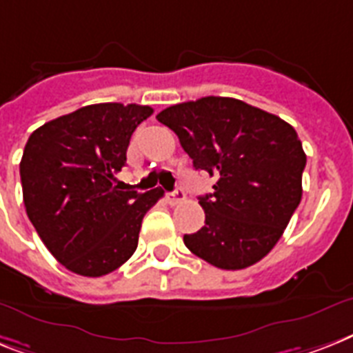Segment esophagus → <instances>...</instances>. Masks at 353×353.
<instances>
[{
  "mask_svg": "<svg viewBox=\"0 0 353 353\" xmlns=\"http://www.w3.org/2000/svg\"><path fill=\"white\" fill-rule=\"evenodd\" d=\"M185 192L176 190V192H168L167 194V203L168 205H179V203L185 201Z\"/></svg>",
  "mask_w": 353,
  "mask_h": 353,
  "instance_id": "esophagus-1",
  "label": "esophagus"
}]
</instances>
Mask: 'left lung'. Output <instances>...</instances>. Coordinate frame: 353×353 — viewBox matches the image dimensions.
I'll use <instances>...</instances> for the list:
<instances>
[{"label":"left lung","instance_id":"8db88e82","mask_svg":"<svg viewBox=\"0 0 353 353\" xmlns=\"http://www.w3.org/2000/svg\"><path fill=\"white\" fill-rule=\"evenodd\" d=\"M179 137L196 170L216 177L199 197L205 226L186 248L223 270L261 261L279 241L303 196L306 154L281 117L234 97H201L157 114Z\"/></svg>","mask_w":353,"mask_h":353}]
</instances>
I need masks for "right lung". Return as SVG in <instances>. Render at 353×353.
<instances>
[{"label":"right lung","instance_id":"obj_1","mask_svg":"<svg viewBox=\"0 0 353 353\" xmlns=\"http://www.w3.org/2000/svg\"><path fill=\"white\" fill-rule=\"evenodd\" d=\"M145 105L97 103L34 130L19 176L23 203L48 252L74 274L101 277L127 263L137 248L145 214L163 196L119 190L116 174Z\"/></svg>","mask_w":353,"mask_h":353}]
</instances>
